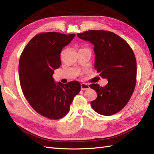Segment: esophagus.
Instances as JSON below:
<instances>
[{
    "instance_id": "esophagus-1",
    "label": "esophagus",
    "mask_w": 154,
    "mask_h": 154,
    "mask_svg": "<svg viewBox=\"0 0 154 154\" xmlns=\"http://www.w3.org/2000/svg\"><path fill=\"white\" fill-rule=\"evenodd\" d=\"M81 90H87L89 89V85H87L86 83H82L81 84Z\"/></svg>"
}]
</instances>
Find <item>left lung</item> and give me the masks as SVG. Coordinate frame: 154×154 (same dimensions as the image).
<instances>
[{
	"instance_id": "8db88e82",
	"label": "left lung",
	"mask_w": 154,
	"mask_h": 154,
	"mask_svg": "<svg viewBox=\"0 0 154 154\" xmlns=\"http://www.w3.org/2000/svg\"><path fill=\"white\" fill-rule=\"evenodd\" d=\"M77 35L94 45V68L109 81L104 87L90 85L97 93L91 106L102 115L117 113L128 103L136 87V60L133 50L124 39L109 31L89 30Z\"/></svg>"
}]
</instances>
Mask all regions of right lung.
<instances>
[{
    "label": "right lung",
    "mask_w": 154,
    "mask_h": 154,
    "mask_svg": "<svg viewBox=\"0 0 154 154\" xmlns=\"http://www.w3.org/2000/svg\"><path fill=\"white\" fill-rule=\"evenodd\" d=\"M75 34L50 32L31 39L19 60V79L22 93L30 106L51 120L64 117L75 95L80 92L77 81L66 84L54 82L52 75L61 65L60 54Z\"/></svg>",
    "instance_id": "obj_1"
}]
</instances>
